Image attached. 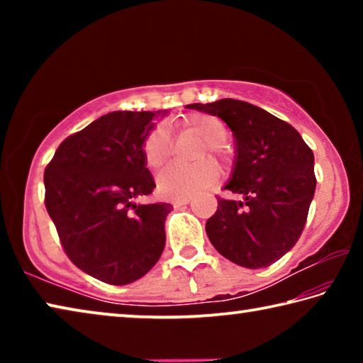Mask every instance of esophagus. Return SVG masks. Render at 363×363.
I'll return each instance as SVG.
<instances>
[{"label":"esophagus","mask_w":363,"mask_h":363,"mask_svg":"<svg viewBox=\"0 0 363 363\" xmlns=\"http://www.w3.org/2000/svg\"><path fill=\"white\" fill-rule=\"evenodd\" d=\"M190 203V199H184V200H174L173 201V206L174 208H179V206H186Z\"/></svg>","instance_id":"1"}]
</instances>
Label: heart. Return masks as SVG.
<instances>
[{"label": "heart", "instance_id": "b5f03b06", "mask_svg": "<svg viewBox=\"0 0 363 363\" xmlns=\"http://www.w3.org/2000/svg\"><path fill=\"white\" fill-rule=\"evenodd\" d=\"M179 130L199 138L205 149L199 153V164H171L158 176L160 194L171 200L192 199L218 182L219 171L210 158L219 163L229 162L224 143L229 138L225 123L214 115L190 113L177 121ZM171 139L163 126H155L144 140V160L150 169L162 168L171 157Z\"/></svg>", "mask_w": 363, "mask_h": 363}]
</instances>
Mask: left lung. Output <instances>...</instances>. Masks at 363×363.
<instances>
[{
  "mask_svg": "<svg viewBox=\"0 0 363 363\" xmlns=\"http://www.w3.org/2000/svg\"><path fill=\"white\" fill-rule=\"evenodd\" d=\"M219 116L235 138V162L224 189L240 200L218 199L206 235L220 255L248 269L267 267L303 233L315 192L314 153L286 121L253 104L220 99L189 104Z\"/></svg>",
  "mask_w": 363,
  "mask_h": 363,
  "instance_id": "obj_1",
  "label": "left lung"
}]
</instances>
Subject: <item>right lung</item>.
Instances as JSON below:
<instances>
[{
	"instance_id": "1",
	"label": "right lung",
	"mask_w": 363,
	"mask_h": 363,
	"mask_svg": "<svg viewBox=\"0 0 363 363\" xmlns=\"http://www.w3.org/2000/svg\"><path fill=\"white\" fill-rule=\"evenodd\" d=\"M167 112H110L67 138L45 169V205L69 259L91 277L128 285L163 253L169 203L136 205L155 181L144 140Z\"/></svg>"
}]
</instances>
